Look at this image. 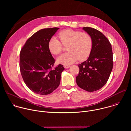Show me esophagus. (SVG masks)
I'll use <instances>...</instances> for the list:
<instances>
[{"label":"esophagus","mask_w":131,"mask_h":131,"mask_svg":"<svg viewBox=\"0 0 131 131\" xmlns=\"http://www.w3.org/2000/svg\"><path fill=\"white\" fill-rule=\"evenodd\" d=\"M64 67L65 68H68L70 67V65H64Z\"/></svg>","instance_id":"obj_1"}]
</instances>
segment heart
Instances as JSON below:
<instances>
[{"label": "heart", "mask_w": 131, "mask_h": 131, "mask_svg": "<svg viewBox=\"0 0 131 131\" xmlns=\"http://www.w3.org/2000/svg\"><path fill=\"white\" fill-rule=\"evenodd\" d=\"M58 36L63 45H68L69 51L58 58L59 63L68 65L78 59L83 61L89 57L92 48V39L89 34L67 29L61 31ZM48 48L52 54L58 55L62 52L63 46L57 37H53L49 41Z\"/></svg>", "instance_id": "heart-1"}]
</instances>
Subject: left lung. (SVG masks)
Masks as SVG:
<instances>
[{
    "label": "left lung",
    "instance_id": "8db88e82",
    "mask_svg": "<svg viewBox=\"0 0 131 131\" xmlns=\"http://www.w3.org/2000/svg\"><path fill=\"white\" fill-rule=\"evenodd\" d=\"M82 29L91 37L92 48L88 60L78 65L76 82L80 88L93 92L103 87L109 78L113 67V51L109 41L101 31L89 27Z\"/></svg>",
    "mask_w": 131,
    "mask_h": 131
}]
</instances>
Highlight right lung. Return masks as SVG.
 <instances>
[{"mask_svg": "<svg viewBox=\"0 0 131 131\" xmlns=\"http://www.w3.org/2000/svg\"><path fill=\"white\" fill-rule=\"evenodd\" d=\"M60 29L44 28L33 34L26 41L20 54V68L23 79L33 92L48 95L59 86L63 66L52 69L55 60L48 48L52 37Z\"/></svg>", "mask_w": 131, "mask_h": 131, "instance_id": "right-lung-1", "label": "right lung"}]
</instances>
